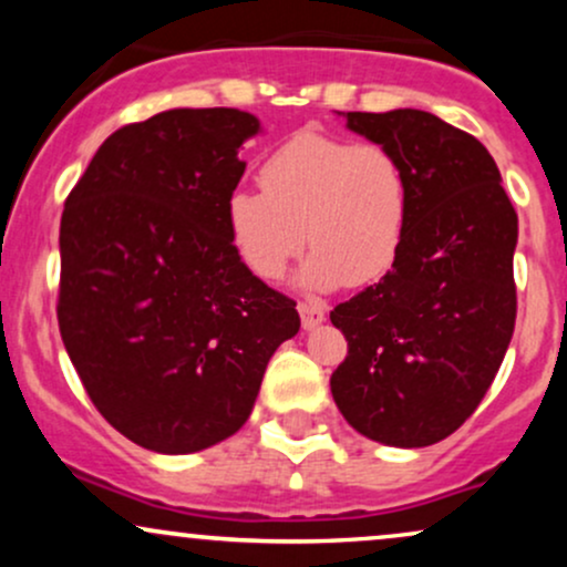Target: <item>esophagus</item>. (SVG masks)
Here are the masks:
<instances>
[{
    "label": "esophagus",
    "mask_w": 567,
    "mask_h": 567,
    "mask_svg": "<svg viewBox=\"0 0 567 567\" xmlns=\"http://www.w3.org/2000/svg\"><path fill=\"white\" fill-rule=\"evenodd\" d=\"M298 315H301V324L303 330H315L317 324L324 320V309L315 301H301L298 303Z\"/></svg>",
    "instance_id": "esophagus-1"
}]
</instances>
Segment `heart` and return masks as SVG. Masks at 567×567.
<instances>
[{
	"mask_svg": "<svg viewBox=\"0 0 567 567\" xmlns=\"http://www.w3.org/2000/svg\"><path fill=\"white\" fill-rule=\"evenodd\" d=\"M261 192L226 199L234 252L258 279L285 277L303 239L311 247L298 282L333 290L381 279L400 256L410 186L402 162L379 143L303 130L266 157Z\"/></svg>",
	"mask_w": 567,
	"mask_h": 567,
	"instance_id": "1",
	"label": "heart"
}]
</instances>
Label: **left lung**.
I'll return each mask as SVG.
<instances>
[{"label":"left lung","instance_id":"8db88e82","mask_svg":"<svg viewBox=\"0 0 567 567\" xmlns=\"http://www.w3.org/2000/svg\"><path fill=\"white\" fill-rule=\"evenodd\" d=\"M338 116L402 162L410 213L392 269L330 311L349 341L330 392L368 440L426 447L470 419L504 362L517 317V213L483 143L440 116Z\"/></svg>","mask_w":567,"mask_h":567}]
</instances>
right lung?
Returning a JSON list of instances; mask_svg holds the SVG:
<instances>
[{
	"instance_id": "right-lung-1",
	"label": "right lung",
	"mask_w": 567,
	"mask_h": 567,
	"mask_svg": "<svg viewBox=\"0 0 567 567\" xmlns=\"http://www.w3.org/2000/svg\"><path fill=\"white\" fill-rule=\"evenodd\" d=\"M258 133L239 109L154 114L101 143L63 207V347L97 413L146 451L197 453L239 432L301 328L226 231L239 148Z\"/></svg>"
}]
</instances>
